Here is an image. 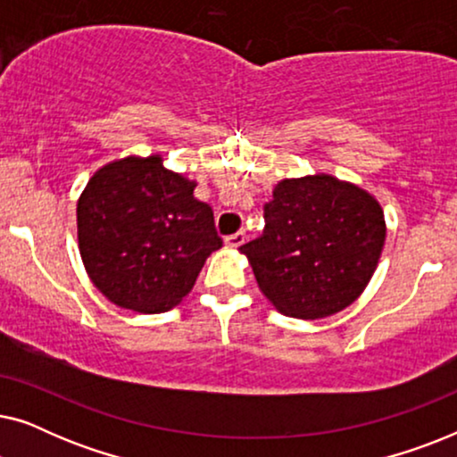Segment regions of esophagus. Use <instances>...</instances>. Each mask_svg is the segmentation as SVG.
I'll list each match as a JSON object with an SVG mask.
<instances>
[{"label":"esophagus","mask_w":457,"mask_h":457,"mask_svg":"<svg viewBox=\"0 0 457 457\" xmlns=\"http://www.w3.org/2000/svg\"><path fill=\"white\" fill-rule=\"evenodd\" d=\"M245 239H247V235L243 233V230H239V233L228 235L227 239H224V241H227V245H228V247H241L243 243H245Z\"/></svg>","instance_id":"1"}]
</instances>
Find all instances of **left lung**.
<instances>
[{
    "mask_svg": "<svg viewBox=\"0 0 457 457\" xmlns=\"http://www.w3.org/2000/svg\"><path fill=\"white\" fill-rule=\"evenodd\" d=\"M264 220L241 252L274 308L303 320L333 316L361 295L386 235L377 199L330 174L280 180Z\"/></svg>",
    "mask_w": 457,
    "mask_h": 457,
    "instance_id": "1",
    "label": "left lung"
}]
</instances>
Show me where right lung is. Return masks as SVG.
<instances>
[{"label":"right lung","instance_id":"right-lung-1","mask_svg":"<svg viewBox=\"0 0 457 457\" xmlns=\"http://www.w3.org/2000/svg\"><path fill=\"white\" fill-rule=\"evenodd\" d=\"M195 183L160 155L116 160L93 174L77 204L79 249L93 285L124 310L160 314L193 289L222 247Z\"/></svg>","mask_w":457,"mask_h":457}]
</instances>
